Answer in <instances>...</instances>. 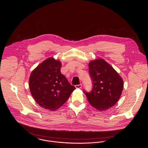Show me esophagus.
Here are the masks:
<instances>
[{
	"label": "esophagus",
	"mask_w": 148,
	"mask_h": 148,
	"mask_svg": "<svg viewBox=\"0 0 148 148\" xmlns=\"http://www.w3.org/2000/svg\"><path fill=\"white\" fill-rule=\"evenodd\" d=\"M75 87L76 88H81L82 87V85H81V84H79V85H76L75 86Z\"/></svg>",
	"instance_id": "1"
}]
</instances>
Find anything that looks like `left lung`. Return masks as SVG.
<instances>
[{"mask_svg": "<svg viewBox=\"0 0 148 148\" xmlns=\"http://www.w3.org/2000/svg\"><path fill=\"white\" fill-rule=\"evenodd\" d=\"M89 73L93 81L91 92L85 93L89 103L96 110H107L118 102L122 92L123 81L116 70L102 58L89 62Z\"/></svg>", "mask_w": 148, "mask_h": 148, "instance_id": "left-lung-1", "label": "left lung"}]
</instances>
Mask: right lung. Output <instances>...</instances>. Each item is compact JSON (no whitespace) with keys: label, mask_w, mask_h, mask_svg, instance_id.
Segmentation results:
<instances>
[{"label":"right lung","mask_w":148,"mask_h":148,"mask_svg":"<svg viewBox=\"0 0 148 148\" xmlns=\"http://www.w3.org/2000/svg\"><path fill=\"white\" fill-rule=\"evenodd\" d=\"M61 67L60 61L50 57L38 64L30 74L31 94L40 106L46 110L58 109L75 90L61 73Z\"/></svg>","instance_id":"obj_1"}]
</instances>
